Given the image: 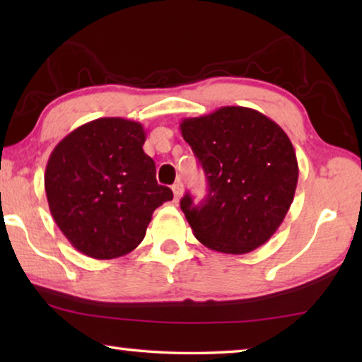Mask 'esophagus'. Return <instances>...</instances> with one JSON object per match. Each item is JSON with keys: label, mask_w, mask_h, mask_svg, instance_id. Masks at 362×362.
Masks as SVG:
<instances>
[{"label": "esophagus", "mask_w": 362, "mask_h": 362, "mask_svg": "<svg viewBox=\"0 0 362 362\" xmlns=\"http://www.w3.org/2000/svg\"><path fill=\"white\" fill-rule=\"evenodd\" d=\"M173 192H174V196L175 199H180L182 194H183V183L180 180H177L174 185H173Z\"/></svg>", "instance_id": "obj_1"}]
</instances>
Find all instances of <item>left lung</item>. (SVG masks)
I'll list each match as a JSON object with an SVG mask.
<instances>
[{"label":"left lung","mask_w":362,"mask_h":362,"mask_svg":"<svg viewBox=\"0 0 362 362\" xmlns=\"http://www.w3.org/2000/svg\"><path fill=\"white\" fill-rule=\"evenodd\" d=\"M180 131L209 183L198 206L189 193L180 201L196 240L235 255L265 244L283 223L297 188L298 164L287 134L246 107L185 118Z\"/></svg>","instance_id":"left-lung-1"}]
</instances>
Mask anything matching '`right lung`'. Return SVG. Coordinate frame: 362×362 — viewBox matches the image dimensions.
Returning a JSON list of instances; mask_svg holds the SVG:
<instances>
[{"label": "right lung", "mask_w": 362, "mask_h": 362, "mask_svg": "<svg viewBox=\"0 0 362 362\" xmlns=\"http://www.w3.org/2000/svg\"><path fill=\"white\" fill-rule=\"evenodd\" d=\"M140 122L99 118L64 137L49 156L45 188L54 220L71 246L99 260L129 254L173 189L156 182Z\"/></svg>", "instance_id": "add662e5"}]
</instances>
